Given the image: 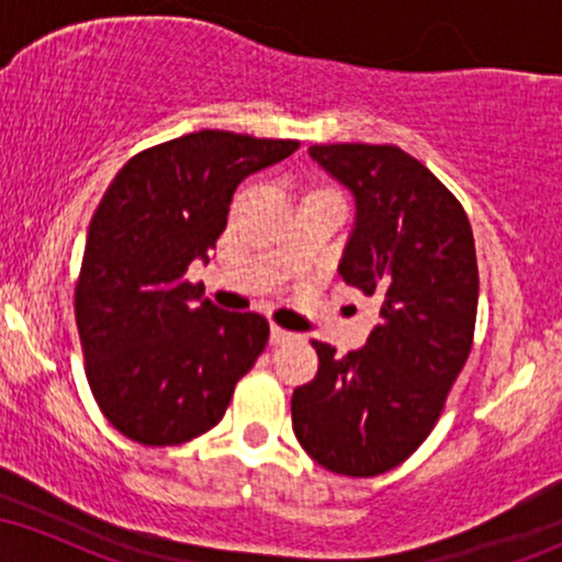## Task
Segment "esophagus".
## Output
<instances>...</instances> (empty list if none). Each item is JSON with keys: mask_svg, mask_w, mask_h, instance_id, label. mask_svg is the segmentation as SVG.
Segmentation results:
<instances>
[{"mask_svg": "<svg viewBox=\"0 0 562 562\" xmlns=\"http://www.w3.org/2000/svg\"><path fill=\"white\" fill-rule=\"evenodd\" d=\"M293 338H295V333H290L280 325H272V333H269V340H272V346H282V344H288V340H293Z\"/></svg>", "mask_w": 562, "mask_h": 562, "instance_id": "34e87169", "label": "esophagus"}]
</instances>
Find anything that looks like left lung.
Masks as SVG:
<instances>
[{
	"label": "left lung",
	"instance_id": "obj_1",
	"mask_svg": "<svg viewBox=\"0 0 562 562\" xmlns=\"http://www.w3.org/2000/svg\"><path fill=\"white\" fill-rule=\"evenodd\" d=\"M357 200L340 259L346 285L375 295L367 346L338 357L312 340L319 370L293 391V430L314 462L351 479L389 473L430 436L473 348L479 261L462 203L396 145H312Z\"/></svg>",
	"mask_w": 562,
	"mask_h": 562
}]
</instances>
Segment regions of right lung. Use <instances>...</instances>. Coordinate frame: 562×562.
Masks as SVG:
<instances>
[{
	"mask_svg": "<svg viewBox=\"0 0 562 562\" xmlns=\"http://www.w3.org/2000/svg\"><path fill=\"white\" fill-rule=\"evenodd\" d=\"M299 139L203 132L128 158L89 224L74 308L102 415L145 447H173L222 420L269 340L256 312H222L187 280L209 261L237 184Z\"/></svg>",
	"mask_w": 562,
	"mask_h": 562,
	"instance_id": "add662e5",
	"label": "right lung"
}]
</instances>
